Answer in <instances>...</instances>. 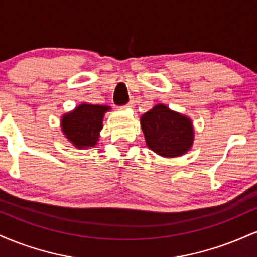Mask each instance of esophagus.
Here are the masks:
<instances>
[{"label": "esophagus", "mask_w": 257, "mask_h": 257, "mask_svg": "<svg viewBox=\"0 0 257 257\" xmlns=\"http://www.w3.org/2000/svg\"><path fill=\"white\" fill-rule=\"evenodd\" d=\"M133 106H134V101H133V100H131V101H129L128 104L125 105V107H133Z\"/></svg>", "instance_id": "esophagus-1"}]
</instances>
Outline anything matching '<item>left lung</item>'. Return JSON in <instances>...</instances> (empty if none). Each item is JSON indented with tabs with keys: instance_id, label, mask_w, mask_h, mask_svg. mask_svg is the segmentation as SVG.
Returning <instances> with one entry per match:
<instances>
[{
	"instance_id": "left-lung-1",
	"label": "left lung",
	"mask_w": 257,
	"mask_h": 257,
	"mask_svg": "<svg viewBox=\"0 0 257 257\" xmlns=\"http://www.w3.org/2000/svg\"><path fill=\"white\" fill-rule=\"evenodd\" d=\"M147 146L164 157H178L193 143L191 120L164 105H156L140 118Z\"/></svg>"
}]
</instances>
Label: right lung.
<instances>
[{
    "instance_id": "1",
    "label": "right lung",
    "mask_w": 257,
    "mask_h": 257,
    "mask_svg": "<svg viewBox=\"0 0 257 257\" xmlns=\"http://www.w3.org/2000/svg\"><path fill=\"white\" fill-rule=\"evenodd\" d=\"M107 110H110L108 106L79 105L61 119L64 134L78 149L93 147L98 143L99 132L102 128V118Z\"/></svg>"
}]
</instances>
